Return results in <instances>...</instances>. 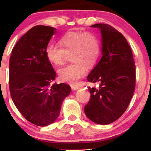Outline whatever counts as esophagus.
Instances as JSON below:
<instances>
[{"instance_id":"esophagus-1","label":"esophagus","mask_w":151,"mask_h":151,"mask_svg":"<svg viewBox=\"0 0 151 151\" xmlns=\"http://www.w3.org/2000/svg\"><path fill=\"white\" fill-rule=\"evenodd\" d=\"M71 88H72V90L76 91V90H78V88H80V86H78V85H71Z\"/></svg>"}]
</instances>
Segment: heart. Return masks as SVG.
I'll use <instances>...</instances> for the list:
<instances>
[{
	"instance_id": "obj_1",
	"label": "heart",
	"mask_w": 151,
	"mask_h": 151,
	"mask_svg": "<svg viewBox=\"0 0 151 151\" xmlns=\"http://www.w3.org/2000/svg\"><path fill=\"white\" fill-rule=\"evenodd\" d=\"M59 46L49 44L45 49V55L49 63L60 67L65 63L67 54L71 53L73 63L60 69L58 76L64 82L76 84L86 73L87 67L96 64L100 55L98 39L91 32H69L59 39Z\"/></svg>"
}]
</instances>
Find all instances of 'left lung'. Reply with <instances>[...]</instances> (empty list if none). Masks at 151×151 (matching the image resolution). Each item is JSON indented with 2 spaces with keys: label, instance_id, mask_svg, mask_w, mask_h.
<instances>
[{
  "label": "left lung",
  "instance_id": "1",
  "mask_svg": "<svg viewBox=\"0 0 151 151\" xmlns=\"http://www.w3.org/2000/svg\"><path fill=\"white\" fill-rule=\"evenodd\" d=\"M102 36L100 60L87 76L88 81L100 84L88 87L91 99L84 106L90 120L109 124L127 110L135 86V66L133 53L125 37L106 24H95Z\"/></svg>",
  "mask_w": 151,
  "mask_h": 151
}]
</instances>
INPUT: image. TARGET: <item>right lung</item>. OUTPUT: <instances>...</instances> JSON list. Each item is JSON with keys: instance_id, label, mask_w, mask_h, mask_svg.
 Instances as JSON below:
<instances>
[{"instance_id": "right-lung-1", "label": "right lung", "mask_w": 151, "mask_h": 151, "mask_svg": "<svg viewBox=\"0 0 151 151\" xmlns=\"http://www.w3.org/2000/svg\"><path fill=\"white\" fill-rule=\"evenodd\" d=\"M55 32L51 27H34L19 39L9 58L12 100L27 120L39 127L54 122L62 103L71 93L68 84H52L56 73L45 49Z\"/></svg>"}]
</instances>
